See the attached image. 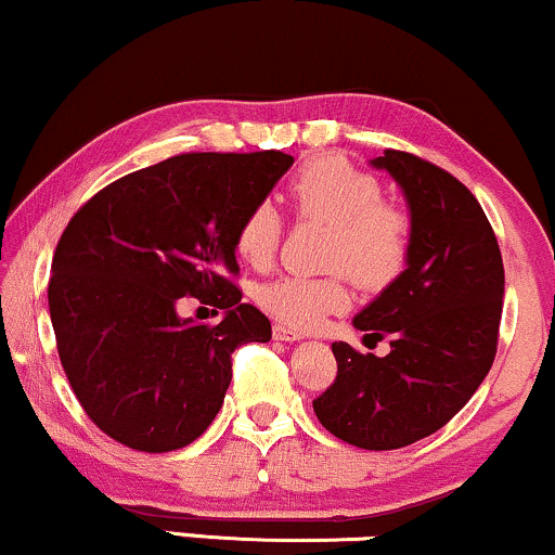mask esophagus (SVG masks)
<instances>
[{
	"label": "esophagus",
	"instance_id": "1",
	"mask_svg": "<svg viewBox=\"0 0 555 555\" xmlns=\"http://www.w3.org/2000/svg\"><path fill=\"white\" fill-rule=\"evenodd\" d=\"M273 338L284 340V343H297V340L305 338V335H301L299 330H292L286 325H273Z\"/></svg>",
	"mask_w": 555,
	"mask_h": 555
}]
</instances>
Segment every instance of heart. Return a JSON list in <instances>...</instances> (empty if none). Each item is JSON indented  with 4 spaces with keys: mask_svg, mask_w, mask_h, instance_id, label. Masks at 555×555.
I'll return each instance as SVG.
<instances>
[{
    "mask_svg": "<svg viewBox=\"0 0 555 555\" xmlns=\"http://www.w3.org/2000/svg\"><path fill=\"white\" fill-rule=\"evenodd\" d=\"M289 194L301 215L333 225L330 269H346L369 289H382L402 271L410 248V220L382 202V184L348 160L320 156L294 173ZM282 241V215L271 199L256 202L235 230V250L245 263L263 269ZM258 305L289 327L312 330L330 314L346 312L350 289L335 276H279L256 289Z\"/></svg>",
    "mask_w": 555,
    "mask_h": 555,
    "instance_id": "heart-1",
    "label": "heart"
}]
</instances>
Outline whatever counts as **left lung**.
Masks as SVG:
<instances>
[{"mask_svg":"<svg viewBox=\"0 0 555 555\" xmlns=\"http://www.w3.org/2000/svg\"><path fill=\"white\" fill-rule=\"evenodd\" d=\"M387 171L410 209L406 266L353 318L389 353L333 343L338 376L312 402L325 430L366 451H395L440 430L481 387L496 353L504 266L476 196L443 168L402 151Z\"/></svg>","mask_w":555,"mask_h":555,"instance_id":"obj_1","label":"left lung"}]
</instances>
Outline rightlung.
I'll list each match as a JSON object with an SVG mask.
<instances>
[{
  "label": "right lung",
  "mask_w": 555,
  "mask_h": 555,
  "mask_svg": "<svg viewBox=\"0 0 555 555\" xmlns=\"http://www.w3.org/2000/svg\"><path fill=\"white\" fill-rule=\"evenodd\" d=\"M292 164L282 151L184 153L112 181L63 230L48 282L59 356L83 412L117 443H194L225 399L230 353L271 340L269 318L230 282L235 230ZM181 296L223 320L181 319Z\"/></svg>",
  "instance_id": "1"
}]
</instances>
